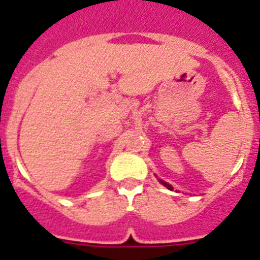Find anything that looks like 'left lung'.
<instances>
[{
	"label": "left lung",
	"mask_w": 260,
	"mask_h": 260,
	"mask_svg": "<svg viewBox=\"0 0 260 260\" xmlns=\"http://www.w3.org/2000/svg\"><path fill=\"white\" fill-rule=\"evenodd\" d=\"M160 182H161V183H162V185H164V186H167V187H168V189H169V190H172V186H171V185H169V183L164 182V181H161V180H160Z\"/></svg>",
	"instance_id": "left-lung-1"
}]
</instances>
